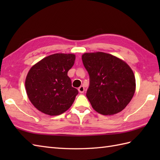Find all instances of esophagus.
<instances>
[{"instance_id":"esophagus-1","label":"esophagus","mask_w":160,"mask_h":160,"mask_svg":"<svg viewBox=\"0 0 160 160\" xmlns=\"http://www.w3.org/2000/svg\"><path fill=\"white\" fill-rule=\"evenodd\" d=\"M78 91H79V92H80V93H84V87L83 86H80L79 88H78Z\"/></svg>"}]
</instances>
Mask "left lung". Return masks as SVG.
I'll use <instances>...</instances> for the list:
<instances>
[{"mask_svg":"<svg viewBox=\"0 0 160 160\" xmlns=\"http://www.w3.org/2000/svg\"><path fill=\"white\" fill-rule=\"evenodd\" d=\"M82 60L89 75L86 96L93 109L104 115L122 111L135 91V78L131 67L124 61L104 52L85 53Z\"/></svg>","mask_w":160,"mask_h":160,"instance_id":"left-lung-1","label":"left lung"}]
</instances>
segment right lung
<instances>
[{
    "label": "right lung",
    "mask_w": 160,
    "mask_h": 160,
    "mask_svg": "<svg viewBox=\"0 0 160 160\" xmlns=\"http://www.w3.org/2000/svg\"><path fill=\"white\" fill-rule=\"evenodd\" d=\"M72 53H55L34 64L25 80L27 94L37 109L49 115H58L69 109L78 91L67 76L74 64Z\"/></svg>",
    "instance_id": "add662e5"
}]
</instances>
